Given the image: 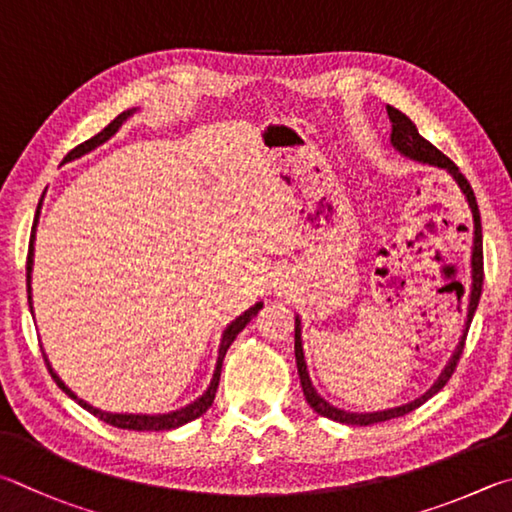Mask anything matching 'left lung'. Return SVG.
Listing matches in <instances>:
<instances>
[{
	"label": "left lung",
	"instance_id": "1",
	"mask_svg": "<svg viewBox=\"0 0 512 512\" xmlns=\"http://www.w3.org/2000/svg\"><path fill=\"white\" fill-rule=\"evenodd\" d=\"M387 114L391 119V146L396 148L402 157H409L414 161H420V164H429V166H438L447 170L454 177V182L459 184V188L465 195V200H468V206L472 211V220H474V240H472V285H470V292H468V315H465V326H463V335H461V342L456 346V351L452 353L450 362L443 369V373L438 375V380L434 382V387L425 391L423 396L407 402V405H400V407H393V409H384V411H369V414H353V411H344V409H337L326 402L324 398L319 396L317 389L312 387V380L308 375V366H306V357H303V342H301V319L297 317L294 319V355H297V369H299V378H301V387H303V396H306L308 405L317 411L319 416L330 418V420H337V423H344V425H375V423H384V420H391V418H400L409 414V411L418 409L423 402H427L429 398L434 396V393L441 391L447 382H450L452 373L456 369V362L461 360V353H463V346H465V337H468V330L472 324V317H474V310L479 306V299H481V288H483V249H481V220H479V206H477V197H474V191L468 179L463 177V173L459 170V166L454 164L450 157H445L441 150L436 146H432L427 139L420 137V132L416 130L414 121L409 119L407 114H402L396 107L387 105Z\"/></svg>",
	"mask_w": 512,
	"mask_h": 512
}]
</instances>
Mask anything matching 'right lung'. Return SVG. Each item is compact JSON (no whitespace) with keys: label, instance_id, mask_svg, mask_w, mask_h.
I'll use <instances>...</instances> for the list:
<instances>
[{"label":"right lung","instance_id":"1","mask_svg":"<svg viewBox=\"0 0 512 512\" xmlns=\"http://www.w3.org/2000/svg\"><path fill=\"white\" fill-rule=\"evenodd\" d=\"M132 112H137V110L121 112V114L116 116V119H114L110 125H107V128H103L101 132H98L96 137L87 139L85 143H80V146H76L74 150L67 152L65 161H71V159L83 157V155H87V152H92L94 148L101 146V143H105V141L110 139V137H114V134L119 132L121 125L130 119ZM38 218H40V206H38V211H35V224H33V231H31V242H29V256H26V292H29V308H31V312H33V301H31L33 242H35V227H38ZM261 308H263V303H261V301L254 303V306H251L249 310L242 312L240 317L233 319L231 324H229L227 328H224L222 339H220V348H218V362H215V371H213V378H211L209 389H206V391L202 393V396L197 398L195 402H191V405H186V407L177 409V411H168V414H155V416H150V414H110V411H101V409H96V407L89 405V402L80 400V398L76 396V393L71 391V389L67 387V384L58 378V373L51 369V364H49V360H47V355H44V353H42V355H44V362H47V369H49V373H51V378L56 380L58 387H60L62 391H65L71 400H76L80 407L87 409L89 414H94L96 418H101L103 423L112 425V427H119V429H134V432H164V429H175V427H182V425H186V423H191V420L200 418V416L204 414V411L213 405L215 391H218V382H220L222 360H224V355H227V348L231 346L233 339L238 337L240 330L245 328V326L249 324V321L258 315V310H261Z\"/></svg>","mask_w":512,"mask_h":512}]
</instances>
